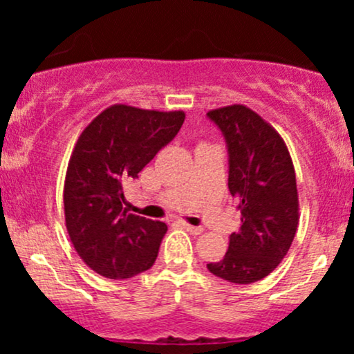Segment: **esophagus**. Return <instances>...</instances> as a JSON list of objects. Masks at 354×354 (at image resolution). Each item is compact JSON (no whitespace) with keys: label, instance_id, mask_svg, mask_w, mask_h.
<instances>
[{"label":"esophagus","instance_id":"34e87169","mask_svg":"<svg viewBox=\"0 0 354 354\" xmlns=\"http://www.w3.org/2000/svg\"><path fill=\"white\" fill-rule=\"evenodd\" d=\"M181 226H183V228H185L186 231H189L191 234H201V233H203V228H200V226H191L189 223L181 221Z\"/></svg>","mask_w":354,"mask_h":354}]
</instances>
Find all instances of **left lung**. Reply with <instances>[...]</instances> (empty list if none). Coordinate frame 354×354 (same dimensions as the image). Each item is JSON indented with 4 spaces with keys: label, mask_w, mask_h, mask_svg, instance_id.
Instances as JSON below:
<instances>
[{
    "label": "left lung",
    "mask_w": 354,
    "mask_h": 354,
    "mask_svg": "<svg viewBox=\"0 0 354 354\" xmlns=\"http://www.w3.org/2000/svg\"><path fill=\"white\" fill-rule=\"evenodd\" d=\"M226 138L228 188L239 201L241 226L223 259L208 270L230 283L266 278L290 251L299 221L293 160L278 131L245 104L208 111Z\"/></svg>",
    "instance_id": "8db88e82"
}]
</instances>
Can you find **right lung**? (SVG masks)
Returning <instances> with one entry per match:
<instances>
[{"mask_svg": "<svg viewBox=\"0 0 354 354\" xmlns=\"http://www.w3.org/2000/svg\"><path fill=\"white\" fill-rule=\"evenodd\" d=\"M185 111L111 104L73 148L63 203L76 253L95 273L124 279L149 270L168 226L124 208L123 186L180 131Z\"/></svg>", "mask_w": 354, "mask_h": 354, "instance_id": "add662e5", "label": "right lung"}]
</instances>
